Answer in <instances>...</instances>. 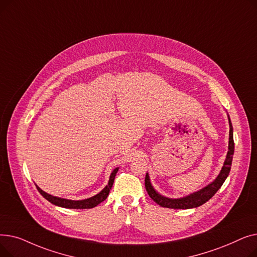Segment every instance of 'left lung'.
Masks as SVG:
<instances>
[{
    "label": "left lung",
    "mask_w": 257,
    "mask_h": 257,
    "mask_svg": "<svg viewBox=\"0 0 257 257\" xmlns=\"http://www.w3.org/2000/svg\"><path fill=\"white\" fill-rule=\"evenodd\" d=\"M228 120H229V145H228V152L226 159L224 161L223 168L218 175V177L215 178L211 183H209L207 186L203 187L202 190L193 193L191 195H188L183 198H178V199H171L161 196L158 194L154 187L151 184L150 178H149V174H146V178H145V186L146 190L148 192V195L151 197V199L156 202V203L163 207L167 208H174V209H188V208H195L198 207L202 204L206 203V202L213 197V195L219 191V188L223 185L224 181L228 177L229 172H230L231 169V164H232V158H233V153H234V142H233V128L230 117L228 115Z\"/></svg>",
    "instance_id": "left-lung-1"
}]
</instances>
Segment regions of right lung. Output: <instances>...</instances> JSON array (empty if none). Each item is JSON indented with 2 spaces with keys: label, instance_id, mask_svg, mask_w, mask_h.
I'll list each match as a JSON object with an SVG mask.
<instances>
[{
  "label": "right lung",
  "instance_id": "1",
  "mask_svg": "<svg viewBox=\"0 0 257 257\" xmlns=\"http://www.w3.org/2000/svg\"><path fill=\"white\" fill-rule=\"evenodd\" d=\"M118 171V168H115L112 173L110 174L109 177V181H108V184L103 188V190L97 194L96 196L90 197L88 199H84V200H69V199H63V198H59V197H55L47 194L46 192H44L42 188H39L37 185V190L40 193L44 198H46L49 202H51L52 204L57 205L60 207H64V208H73V209H86V208H92L94 206H97L98 204H100L101 202H103L107 197L108 194H109L113 181H114V177Z\"/></svg>",
  "mask_w": 257,
  "mask_h": 257
}]
</instances>
